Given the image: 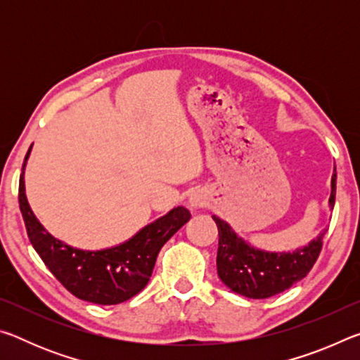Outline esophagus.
I'll use <instances>...</instances> for the list:
<instances>
[{"mask_svg":"<svg viewBox=\"0 0 360 360\" xmlns=\"http://www.w3.org/2000/svg\"><path fill=\"white\" fill-rule=\"evenodd\" d=\"M203 203H205V198H203L202 193L193 192L191 197H188V205H191V208H193V210L202 208Z\"/></svg>","mask_w":360,"mask_h":360,"instance_id":"obj_1","label":"esophagus"}]
</instances>
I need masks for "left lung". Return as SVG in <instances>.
<instances>
[{
    "label": "left lung",
    "mask_w": 360,
    "mask_h": 360,
    "mask_svg": "<svg viewBox=\"0 0 360 360\" xmlns=\"http://www.w3.org/2000/svg\"><path fill=\"white\" fill-rule=\"evenodd\" d=\"M332 192L328 198L330 210L335 205L337 192V173L332 174ZM219 230L217 275L230 290L248 298H268L281 294L292 284L300 281L311 270L318 260L324 229L307 246L290 252L264 251L235 233L230 225L212 216Z\"/></svg>",
    "instance_id": "left-lung-1"
}]
</instances>
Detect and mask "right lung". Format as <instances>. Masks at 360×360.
<instances>
[{
    "label": "right lung",
    "instance_id": "right-lung-1",
    "mask_svg": "<svg viewBox=\"0 0 360 360\" xmlns=\"http://www.w3.org/2000/svg\"><path fill=\"white\" fill-rule=\"evenodd\" d=\"M32 146L22 167L19 205L34 251L52 275L81 300L96 304H117L135 297L149 283L162 246L188 222L191 212L184 206H176L165 216L136 231L131 238L98 251L66 245L49 233L28 205L23 176Z\"/></svg>",
    "mask_w": 360,
    "mask_h": 360
}]
</instances>
